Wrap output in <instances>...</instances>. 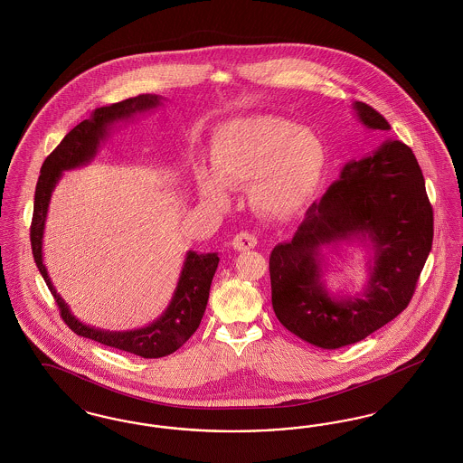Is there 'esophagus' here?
<instances>
[{
	"label": "esophagus",
	"instance_id": "obj_1",
	"mask_svg": "<svg viewBox=\"0 0 463 463\" xmlns=\"http://www.w3.org/2000/svg\"><path fill=\"white\" fill-rule=\"evenodd\" d=\"M255 244H257V238H255V234H251V232H240V234H236L234 236V240H232V246H234V250H238V251H246V250H251V248H255Z\"/></svg>",
	"mask_w": 463,
	"mask_h": 463
}]
</instances>
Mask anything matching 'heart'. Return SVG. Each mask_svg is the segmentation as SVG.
Listing matches in <instances>:
<instances>
[{
    "label": "heart",
    "mask_w": 463,
    "mask_h": 463,
    "mask_svg": "<svg viewBox=\"0 0 463 463\" xmlns=\"http://www.w3.org/2000/svg\"><path fill=\"white\" fill-rule=\"evenodd\" d=\"M212 172L200 168L196 183L208 203L225 208L230 189L250 185L251 206L267 217H288L314 194L326 166L317 130L274 115L236 118L213 132Z\"/></svg>",
    "instance_id": "obj_1"
}]
</instances>
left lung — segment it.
<instances>
[{
  "mask_svg": "<svg viewBox=\"0 0 463 463\" xmlns=\"http://www.w3.org/2000/svg\"><path fill=\"white\" fill-rule=\"evenodd\" d=\"M358 120L372 130L388 120L354 101ZM432 206L413 151L386 139L372 155L343 166L299 223L293 240L270 253L272 307L279 322L324 350L365 339L402 314L413 297L434 234ZM358 240L371 251L370 280L360 296H331L321 278V248Z\"/></svg>",
  "mask_w": 463,
  "mask_h": 463,
  "instance_id": "left-lung-1",
  "label": "left lung"
}]
</instances>
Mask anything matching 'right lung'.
<instances>
[{"instance_id": "obj_1", "label": "right lung", "mask_w": 463, "mask_h": 463, "mask_svg": "<svg viewBox=\"0 0 463 463\" xmlns=\"http://www.w3.org/2000/svg\"><path fill=\"white\" fill-rule=\"evenodd\" d=\"M158 105H162V96L139 94L136 98L96 109L88 120L75 126L41 166L34 194V215L31 223L33 255L41 276L56 299L63 322L82 337H90L105 346L143 358H160L179 350L198 329L206 310L212 279L219 265V255L187 251L174 297L164 314L141 329L105 331L80 322L71 312L65 299L56 293L55 286L43 263V234L52 193L61 179V174L65 170L88 165L115 124L129 120L137 113L153 110Z\"/></svg>"}]
</instances>
